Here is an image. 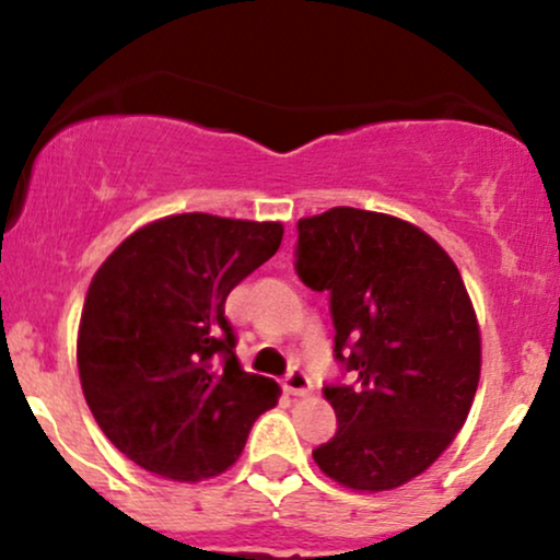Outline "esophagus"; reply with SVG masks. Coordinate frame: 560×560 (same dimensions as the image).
<instances>
[{
  "instance_id": "34e87169",
  "label": "esophagus",
  "mask_w": 560,
  "mask_h": 560,
  "mask_svg": "<svg viewBox=\"0 0 560 560\" xmlns=\"http://www.w3.org/2000/svg\"><path fill=\"white\" fill-rule=\"evenodd\" d=\"M284 389L289 392V395L305 397L307 392L313 389V384H311V378H307L305 371H300V369H292V371H289V374L284 376Z\"/></svg>"
}]
</instances>
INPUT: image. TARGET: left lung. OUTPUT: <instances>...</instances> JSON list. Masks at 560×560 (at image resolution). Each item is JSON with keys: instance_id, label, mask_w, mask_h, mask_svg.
Instances as JSON below:
<instances>
[{"instance_id": "left-lung-1", "label": "left lung", "mask_w": 560, "mask_h": 560, "mask_svg": "<svg viewBox=\"0 0 560 560\" xmlns=\"http://www.w3.org/2000/svg\"><path fill=\"white\" fill-rule=\"evenodd\" d=\"M294 271L329 292L334 361L352 378L324 387L339 429L313 458L350 490H395L445 453L477 395L464 279L419 226L358 208L298 221Z\"/></svg>"}]
</instances>
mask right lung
I'll list each match as a JSON object with an SVG mask.
<instances>
[{
    "instance_id": "add662e5",
    "label": "right lung",
    "mask_w": 560,
    "mask_h": 560,
    "mask_svg": "<svg viewBox=\"0 0 560 560\" xmlns=\"http://www.w3.org/2000/svg\"><path fill=\"white\" fill-rule=\"evenodd\" d=\"M281 236V223L168 215L133 231L94 273L81 387L102 432L137 466L176 481L218 477L279 400L273 378L242 371L223 305Z\"/></svg>"
}]
</instances>
